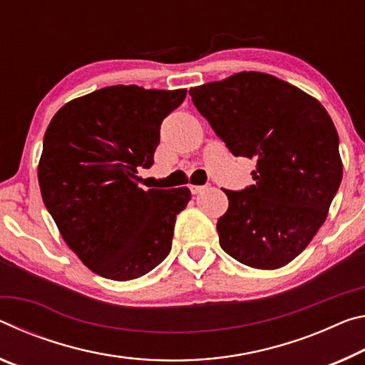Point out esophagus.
<instances>
[{"label": "esophagus", "mask_w": 365, "mask_h": 365, "mask_svg": "<svg viewBox=\"0 0 365 365\" xmlns=\"http://www.w3.org/2000/svg\"><path fill=\"white\" fill-rule=\"evenodd\" d=\"M207 186H189V189H190V192L192 194H199V192H202V190H204Z\"/></svg>", "instance_id": "34e87169"}]
</instances>
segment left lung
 <instances>
[{
    "mask_svg": "<svg viewBox=\"0 0 365 365\" xmlns=\"http://www.w3.org/2000/svg\"><path fill=\"white\" fill-rule=\"evenodd\" d=\"M235 157L255 160L252 186L223 189L220 246L244 265L273 270L296 259L324 225L341 184L339 139L317 100L264 73H239L189 91Z\"/></svg>",
    "mask_w": 365,
    "mask_h": 365,
    "instance_id": "1",
    "label": "left lung"
}]
</instances>
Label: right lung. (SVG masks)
Returning <instances> with one entry per match:
<instances>
[{
  "label": "right lung",
  "instance_id": "obj_1",
  "mask_svg": "<svg viewBox=\"0 0 365 365\" xmlns=\"http://www.w3.org/2000/svg\"><path fill=\"white\" fill-rule=\"evenodd\" d=\"M181 91L113 86L66 103L48 126L38 165L46 210L83 265L128 282L160 265L171 250L187 187H139L150 168L163 119Z\"/></svg>",
  "mask_w": 365,
  "mask_h": 365
}]
</instances>
